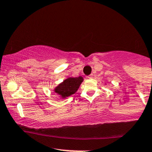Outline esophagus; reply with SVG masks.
I'll return each instance as SVG.
<instances>
[{"label": "esophagus", "instance_id": "1", "mask_svg": "<svg viewBox=\"0 0 152 152\" xmlns=\"http://www.w3.org/2000/svg\"><path fill=\"white\" fill-rule=\"evenodd\" d=\"M92 77H93V75L92 74H90L89 76H87L88 79H92Z\"/></svg>", "mask_w": 152, "mask_h": 152}]
</instances>
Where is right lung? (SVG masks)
<instances>
[{
    "instance_id": "obj_1",
    "label": "right lung",
    "mask_w": 152,
    "mask_h": 152,
    "mask_svg": "<svg viewBox=\"0 0 152 152\" xmlns=\"http://www.w3.org/2000/svg\"><path fill=\"white\" fill-rule=\"evenodd\" d=\"M83 78L81 76L76 78H68L64 80L61 84H60L56 89H54L55 92L62 98H66L76 93L79 89V86L83 81Z\"/></svg>"
}]
</instances>
